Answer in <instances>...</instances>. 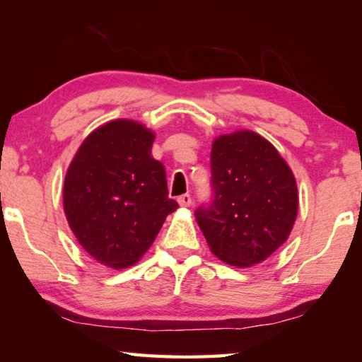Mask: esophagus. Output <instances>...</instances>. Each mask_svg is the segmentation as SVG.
<instances>
[{
  "instance_id": "1",
  "label": "esophagus",
  "mask_w": 362,
  "mask_h": 362,
  "mask_svg": "<svg viewBox=\"0 0 362 362\" xmlns=\"http://www.w3.org/2000/svg\"><path fill=\"white\" fill-rule=\"evenodd\" d=\"M177 203H179L182 207H188L189 204H192V196H189L188 193L182 194V196H179V198H177Z\"/></svg>"
}]
</instances>
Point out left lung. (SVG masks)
<instances>
[{
    "mask_svg": "<svg viewBox=\"0 0 362 362\" xmlns=\"http://www.w3.org/2000/svg\"><path fill=\"white\" fill-rule=\"evenodd\" d=\"M211 170L214 199L194 216L212 254L238 268L267 260L297 218L291 168L267 139L236 131L214 140Z\"/></svg>",
    "mask_w": 362,
    "mask_h": 362,
    "instance_id": "1",
    "label": "left lung"
}]
</instances>
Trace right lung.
Instances as JSON below:
<instances>
[{
    "label": "right lung",
    "instance_id": "add662e5",
    "mask_svg": "<svg viewBox=\"0 0 362 362\" xmlns=\"http://www.w3.org/2000/svg\"><path fill=\"white\" fill-rule=\"evenodd\" d=\"M155 132L115 119L84 139L66 170L64 211L78 243L110 268L137 263L179 204L151 156Z\"/></svg>",
    "mask_w": 362,
    "mask_h": 362
}]
</instances>
